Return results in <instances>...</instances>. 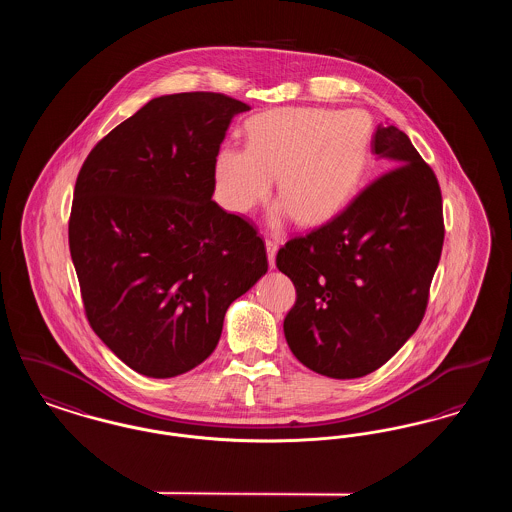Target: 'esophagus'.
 Masks as SVG:
<instances>
[{"label":"esophagus","instance_id":"34e87169","mask_svg":"<svg viewBox=\"0 0 512 512\" xmlns=\"http://www.w3.org/2000/svg\"><path fill=\"white\" fill-rule=\"evenodd\" d=\"M265 245H267L268 265L272 268L274 267V259H276V251H278V238L276 236H267L265 238Z\"/></svg>","mask_w":512,"mask_h":512}]
</instances>
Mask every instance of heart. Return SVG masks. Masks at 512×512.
I'll use <instances>...</instances> for the list:
<instances>
[{
    "label": "heart",
    "instance_id": "1",
    "mask_svg": "<svg viewBox=\"0 0 512 512\" xmlns=\"http://www.w3.org/2000/svg\"><path fill=\"white\" fill-rule=\"evenodd\" d=\"M247 147L224 146L215 159V184L224 207L249 213L276 192V215L303 226L336 217L365 171L370 121L359 111L280 107L245 124Z\"/></svg>",
    "mask_w": 512,
    "mask_h": 512
}]
</instances>
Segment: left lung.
<instances>
[{
  "label": "left lung",
  "mask_w": 512,
  "mask_h": 512,
  "mask_svg": "<svg viewBox=\"0 0 512 512\" xmlns=\"http://www.w3.org/2000/svg\"><path fill=\"white\" fill-rule=\"evenodd\" d=\"M380 174L340 215L278 249L295 286L284 318L293 355L322 376L361 378L422 322L443 247L438 178L395 126H378Z\"/></svg>",
  "instance_id": "left-lung-1"
}]
</instances>
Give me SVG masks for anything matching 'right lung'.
Here are the masks:
<instances>
[{
    "instance_id": "obj_1",
    "label": "right lung",
    "mask_w": 512,
    "mask_h": 512,
    "mask_svg": "<svg viewBox=\"0 0 512 512\" xmlns=\"http://www.w3.org/2000/svg\"><path fill=\"white\" fill-rule=\"evenodd\" d=\"M244 111L215 92L151 99L78 172L69 247L86 317L149 378L201 365L230 303L267 272L253 224L211 199L220 144Z\"/></svg>"
}]
</instances>
